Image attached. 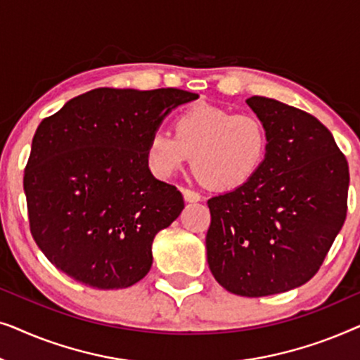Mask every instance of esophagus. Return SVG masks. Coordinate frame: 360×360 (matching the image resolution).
Segmentation results:
<instances>
[{"instance_id": "esophagus-1", "label": "esophagus", "mask_w": 360, "mask_h": 360, "mask_svg": "<svg viewBox=\"0 0 360 360\" xmlns=\"http://www.w3.org/2000/svg\"><path fill=\"white\" fill-rule=\"evenodd\" d=\"M181 193H184V198H185V201H188V203H196V201H201V195L196 193V191H193V190L181 188Z\"/></svg>"}]
</instances>
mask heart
Instances as JSON below:
<instances>
[{
	"label": "heart",
	"mask_w": 360,
	"mask_h": 360,
	"mask_svg": "<svg viewBox=\"0 0 360 360\" xmlns=\"http://www.w3.org/2000/svg\"><path fill=\"white\" fill-rule=\"evenodd\" d=\"M269 131L259 116L213 105L186 108L174 134L155 129L146 144V164L160 180L174 176L193 154L195 174L211 188L238 190L255 179L269 154Z\"/></svg>",
	"instance_id": "b5f03b06"
}]
</instances>
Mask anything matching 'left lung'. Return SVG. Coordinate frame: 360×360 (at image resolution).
Masks as SVG:
<instances>
[{
	"label": "left lung",
	"mask_w": 360,
	"mask_h": 360,
	"mask_svg": "<svg viewBox=\"0 0 360 360\" xmlns=\"http://www.w3.org/2000/svg\"><path fill=\"white\" fill-rule=\"evenodd\" d=\"M248 105L267 126L269 154L248 185L208 200L206 255L221 287L255 298L321 267L346 219L349 165L314 116L265 96Z\"/></svg>",
	"instance_id": "left-lung-1"
}]
</instances>
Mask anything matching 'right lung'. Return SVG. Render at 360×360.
Segmentation results:
<instances>
[{"mask_svg": "<svg viewBox=\"0 0 360 360\" xmlns=\"http://www.w3.org/2000/svg\"><path fill=\"white\" fill-rule=\"evenodd\" d=\"M179 88H96L39 124L24 193L32 238L58 270L100 290L127 288L152 267V243L185 208L146 164V144Z\"/></svg>", "mask_w": 360, "mask_h": 360, "instance_id": "right-lung-1", "label": "right lung"}]
</instances>
